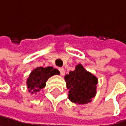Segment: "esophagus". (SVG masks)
Returning a JSON list of instances; mask_svg holds the SVG:
<instances>
[{"label":"esophagus","mask_w":126,"mask_h":126,"mask_svg":"<svg viewBox=\"0 0 126 126\" xmlns=\"http://www.w3.org/2000/svg\"><path fill=\"white\" fill-rule=\"evenodd\" d=\"M59 72H60V75H64V73H65L64 68L59 67Z\"/></svg>","instance_id":"1"}]
</instances>
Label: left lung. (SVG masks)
Instances as JSON below:
<instances>
[{
  "mask_svg": "<svg viewBox=\"0 0 126 126\" xmlns=\"http://www.w3.org/2000/svg\"><path fill=\"white\" fill-rule=\"evenodd\" d=\"M64 79L69 90L70 101L78 104H86L92 101L96 94L98 79L86 71L82 64H78L75 71H70Z\"/></svg>",
  "mask_w": 126,
  "mask_h": 126,
  "instance_id": "obj_1",
  "label": "left lung"
}]
</instances>
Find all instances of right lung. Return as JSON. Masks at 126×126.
Returning <instances> with one entry per match:
<instances>
[{
  "mask_svg": "<svg viewBox=\"0 0 126 126\" xmlns=\"http://www.w3.org/2000/svg\"><path fill=\"white\" fill-rule=\"evenodd\" d=\"M55 75H59V71L52 67H40L34 69L27 79L28 91L31 92L32 94L39 92L41 89L45 87L47 79Z\"/></svg>",
  "mask_w": 126,
  "mask_h": 126,
  "instance_id": "obj_1",
  "label": "right lung"
}]
</instances>
